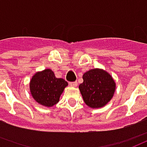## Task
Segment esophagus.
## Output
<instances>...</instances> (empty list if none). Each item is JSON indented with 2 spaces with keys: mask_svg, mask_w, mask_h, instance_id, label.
<instances>
[{
  "mask_svg": "<svg viewBox=\"0 0 147 147\" xmlns=\"http://www.w3.org/2000/svg\"><path fill=\"white\" fill-rule=\"evenodd\" d=\"M69 84L72 86H77L78 83H77V81H75V82H71V83H69Z\"/></svg>",
  "mask_w": 147,
  "mask_h": 147,
  "instance_id": "obj_1",
  "label": "esophagus"
}]
</instances>
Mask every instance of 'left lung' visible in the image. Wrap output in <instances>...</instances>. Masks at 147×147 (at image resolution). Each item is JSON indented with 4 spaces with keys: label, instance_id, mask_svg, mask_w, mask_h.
Here are the masks:
<instances>
[{
    "label": "left lung",
    "instance_id": "obj_1",
    "mask_svg": "<svg viewBox=\"0 0 147 147\" xmlns=\"http://www.w3.org/2000/svg\"><path fill=\"white\" fill-rule=\"evenodd\" d=\"M79 88L84 102L91 108H101L111 100L115 91V82L110 75L101 69H91L83 76Z\"/></svg>",
    "mask_w": 147,
    "mask_h": 147
}]
</instances>
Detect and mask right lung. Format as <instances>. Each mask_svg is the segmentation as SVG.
Returning a JSON list of instances; mask_svg holds the SVG:
<instances>
[{"instance_id":"1","label":"right lung","mask_w":147,"mask_h":147,"mask_svg":"<svg viewBox=\"0 0 147 147\" xmlns=\"http://www.w3.org/2000/svg\"><path fill=\"white\" fill-rule=\"evenodd\" d=\"M67 86L65 80L56 78L50 69H45L34 76L30 81V90L37 102L51 107L59 102L60 96Z\"/></svg>"}]
</instances>
